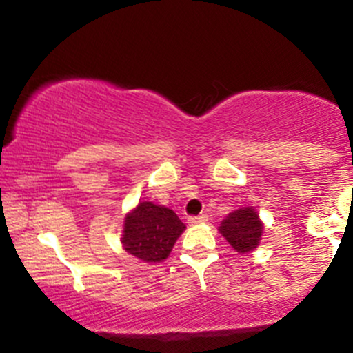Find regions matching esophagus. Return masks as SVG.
Wrapping results in <instances>:
<instances>
[{
	"label": "esophagus",
	"mask_w": 353,
	"mask_h": 353,
	"mask_svg": "<svg viewBox=\"0 0 353 353\" xmlns=\"http://www.w3.org/2000/svg\"><path fill=\"white\" fill-rule=\"evenodd\" d=\"M208 221V214H201V216H190L189 222L190 224H202V222Z\"/></svg>",
	"instance_id": "obj_1"
}]
</instances>
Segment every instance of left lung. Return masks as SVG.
<instances>
[{
	"label": "left lung",
	"mask_w": 353,
	"mask_h": 353,
	"mask_svg": "<svg viewBox=\"0 0 353 353\" xmlns=\"http://www.w3.org/2000/svg\"><path fill=\"white\" fill-rule=\"evenodd\" d=\"M219 230L237 252L244 254L257 247L262 236V222L254 209L242 208L230 212Z\"/></svg>",
	"instance_id": "1"
}]
</instances>
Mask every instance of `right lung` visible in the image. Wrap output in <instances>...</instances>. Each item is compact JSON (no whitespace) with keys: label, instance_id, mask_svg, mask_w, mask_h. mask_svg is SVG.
<instances>
[{"label":"right lung","instance_id":"right-lung-1","mask_svg":"<svg viewBox=\"0 0 353 353\" xmlns=\"http://www.w3.org/2000/svg\"><path fill=\"white\" fill-rule=\"evenodd\" d=\"M184 229V222L174 210L139 202L124 221V249L144 262H161L171 254Z\"/></svg>","mask_w":353,"mask_h":353}]
</instances>
